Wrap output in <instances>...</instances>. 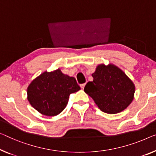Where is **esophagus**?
<instances>
[{
	"instance_id": "obj_1",
	"label": "esophagus",
	"mask_w": 156,
	"mask_h": 156,
	"mask_svg": "<svg viewBox=\"0 0 156 156\" xmlns=\"http://www.w3.org/2000/svg\"><path fill=\"white\" fill-rule=\"evenodd\" d=\"M85 86V83H83V84H81V85H80V87H81V89H84Z\"/></svg>"
}]
</instances>
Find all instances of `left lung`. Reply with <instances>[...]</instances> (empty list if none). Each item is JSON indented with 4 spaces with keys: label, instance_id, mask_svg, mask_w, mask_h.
Masks as SVG:
<instances>
[{
    "label": "left lung",
    "instance_id": "left-lung-1",
    "mask_svg": "<svg viewBox=\"0 0 156 156\" xmlns=\"http://www.w3.org/2000/svg\"><path fill=\"white\" fill-rule=\"evenodd\" d=\"M92 76L93 81L86 84L84 91L101 111L115 114L125 110L132 103L135 86L115 65L99 64Z\"/></svg>",
    "mask_w": 156,
    "mask_h": 156
}]
</instances>
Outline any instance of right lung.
Segmentation results:
<instances>
[{"label": "right lung", "instance_id": "add662e5", "mask_svg": "<svg viewBox=\"0 0 156 156\" xmlns=\"http://www.w3.org/2000/svg\"><path fill=\"white\" fill-rule=\"evenodd\" d=\"M80 90L75 78L58 69L43 72L33 80L27 88V99L41 114L55 116L66 108L69 95Z\"/></svg>", "mask_w": 156, "mask_h": 156}]
</instances>
